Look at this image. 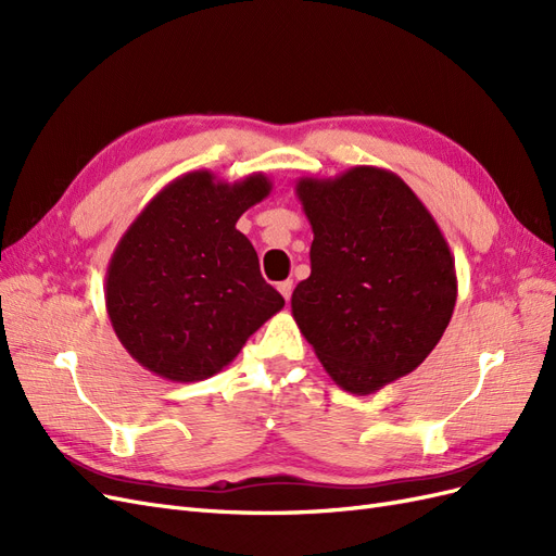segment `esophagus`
Listing matches in <instances>:
<instances>
[{
  "instance_id": "1",
  "label": "esophagus",
  "mask_w": 556,
  "mask_h": 556,
  "mask_svg": "<svg viewBox=\"0 0 556 556\" xmlns=\"http://www.w3.org/2000/svg\"><path fill=\"white\" fill-rule=\"evenodd\" d=\"M292 288H294V282H292V280H282V282H278V292L282 294V299H285V301H290V296H292Z\"/></svg>"
}]
</instances>
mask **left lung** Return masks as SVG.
I'll use <instances>...</instances> for the list:
<instances>
[{"label": "left lung", "instance_id": "1", "mask_svg": "<svg viewBox=\"0 0 556 556\" xmlns=\"http://www.w3.org/2000/svg\"><path fill=\"white\" fill-rule=\"evenodd\" d=\"M296 197L313 245L292 315L341 390L378 392L415 371L450 325V245L408 185L378 166L299 178Z\"/></svg>", "mask_w": 556, "mask_h": 556}]
</instances>
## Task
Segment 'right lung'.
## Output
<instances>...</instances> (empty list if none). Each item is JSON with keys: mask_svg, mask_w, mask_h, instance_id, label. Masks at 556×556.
Segmentation results:
<instances>
[{"mask_svg": "<svg viewBox=\"0 0 556 556\" xmlns=\"http://www.w3.org/2000/svg\"><path fill=\"white\" fill-rule=\"evenodd\" d=\"M271 188L264 174L225 182L190 172L150 199L117 241L106 311L117 341L150 374L206 380L285 306L237 229Z\"/></svg>", "mask_w": 556, "mask_h": 556, "instance_id": "add662e5", "label": "right lung"}]
</instances>
